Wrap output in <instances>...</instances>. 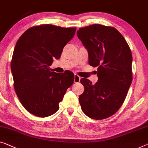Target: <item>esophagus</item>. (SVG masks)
I'll return each instance as SVG.
<instances>
[{
	"label": "esophagus",
	"mask_w": 148,
	"mask_h": 148,
	"mask_svg": "<svg viewBox=\"0 0 148 148\" xmlns=\"http://www.w3.org/2000/svg\"><path fill=\"white\" fill-rule=\"evenodd\" d=\"M80 79L81 78L78 76V75L74 74V83H79L80 81Z\"/></svg>",
	"instance_id": "1"
}]
</instances>
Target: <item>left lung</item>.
<instances>
[{
  "instance_id": "obj_1",
  "label": "left lung",
  "mask_w": 148,
  "mask_h": 148,
  "mask_svg": "<svg viewBox=\"0 0 148 148\" xmlns=\"http://www.w3.org/2000/svg\"><path fill=\"white\" fill-rule=\"evenodd\" d=\"M77 36L88 52V63L97 67L93 85L82 78L84 92L79 96L81 108L94 120L114 115L122 106L132 81V55L128 45L115 28L92 25L80 28Z\"/></svg>"
}]
</instances>
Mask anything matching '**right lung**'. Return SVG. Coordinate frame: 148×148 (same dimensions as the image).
<instances>
[{
	"label": "right lung",
	"instance_id": "obj_1",
	"mask_svg": "<svg viewBox=\"0 0 148 148\" xmlns=\"http://www.w3.org/2000/svg\"><path fill=\"white\" fill-rule=\"evenodd\" d=\"M76 28L43 25L28 28L18 40L10 67L15 92L28 112L45 118L58 111L74 74L50 68L60 58L63 48L73 38Z\"/></svg>",
	"mask_w": 148,
	"mask_h": 148
}]
</instances>
